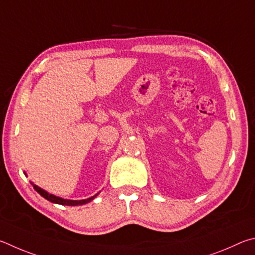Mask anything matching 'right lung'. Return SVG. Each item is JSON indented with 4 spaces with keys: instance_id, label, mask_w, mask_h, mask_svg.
Segmentation results:
<instances>
[{
    "instance_id": "right-lung-1",
    "label": "right lung",
    "mask_w": 255,
    "mask_h": 255,
    "mask_svg": "<svg viewBox=\"0 0 255 255\" xmlns=\"http://www.w3.org/2000/svg\"><path fill=\"white\" fill-rule=\"evenodd\" d=\"M31 185L33 186V188H34L35 191H37V193H39L40 195L42 196L43 198H46L47 200H49V202L55 203V204H59V205H67V206H78V205L87 204V203H89V202H92V200H93L94 198H95L96 196L98 195V194L94 195V196H92V197H89V198H87V199L70 200V199H64V198H61V197H58V196H55V195H52V194H49L48 191L43 190L42 188H40V187H38L37 185L32 184V182H31Z\"/></svg>"
}]
</instances>
